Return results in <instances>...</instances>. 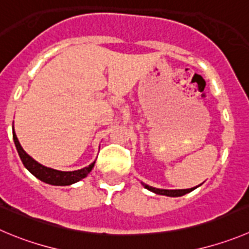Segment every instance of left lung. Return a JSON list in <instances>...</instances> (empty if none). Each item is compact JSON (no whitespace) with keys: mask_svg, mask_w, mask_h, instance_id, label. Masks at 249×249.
<instances>
[{"mask_svg":"<svg viewBox=\"0 0 249 249\" xmlns=\"http://www.w3.org/2000/svg\"><path fill=\"white\" fill-rule=\"evenodd\" d=\"M143 187L146 188V189L151 190V192L153 193H156V194L159 195H166V196H182V195L184 194H188V193H190L192 190H194L195 188H198V187H195V188H190V189H157V188H153V187H150V185L145 184V183H142Z\"/></svg>","mask_w":249,"mask_h":249,"instance_id":"8db88e82","label":"left lung"}]
</instances>
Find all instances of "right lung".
Listing matches in <instances>:
<instances>
[{"label": "right lung", "instance_id": "obj_1", "mask_svg": "<svg viewBox=\"0 0 249 249\" xmlns=\"http://www.w3.org/2000/svg\"><path fill=\"white\" fill-rule=\"evenodd\" d=\"M13 140H15L16 148L18 151V155H19L20 160H22L23 164H24L25 168L30 172V173L36 176L38 179H40L41 182L48 183L51 185H71L73 183L78 182V180L83 179L85 177H87L88 173L92 171V168L94 167L96 161L90 163L88 167H85L82 169H78V171H72V172H64V171H57V169L49 168V167L43 166V164L38 163L36 160H33L32 157L23 150V147L20 146L19 141H18L17 135H16L15 129H13Z\"/></svg>", "mask_w": 249, "mask_h": 249}]
</instances>
